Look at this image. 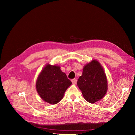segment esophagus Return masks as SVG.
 <instances>
[{"label":"esophagus","mask_w":135,"mask_h":135,"mask_svg":"<svg viewBox=\"0 0 135 135\" xmlns=\"http://www.w3.org/2000/svg\"><path fill=\"white\" fill-rule=\"evenodd\" d=\"M72 82H73V84H76V82H77V80H76V79H72Z\"/></svg>","instance_id":"34e87169"}]
</instances>
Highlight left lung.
Wrapping results in <instances>:
<instances>
[{
    "mask_svg": "<svg viewBox=\"0 0 135 135\" xmlns=\"http://www.w3.org/2000/svg\"><path fill=\"white\" fill-rule=\"evenodd\" d=\"M77 85L84 99L90 103L99 101L105 96L108 89L107 79L98 61L93 60L84 66Z\"/></svg>",
    "mask_w": 135,
    "mask_h": 135,
    "instance_id": "left-lung-1",
    "label": "left lung"
}]
</instances>
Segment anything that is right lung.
Returning a JSON list of instances; mask_svg holds the SVG:
<instances>
[{
	"label": "right lung",
	"mask_w": 135,
	"mask_h": 135,
	"mask_svg": "<svg viewBox=\"0 0 135 135\" xmlns=\"http://www.w3.org/2000/svg\"><path fill=\"white\" fill-rule=\"evenodd\" d=\"M72 84L60 67L47 64L39 74L36 82V89L44 101L55 104L64 96L66 90Z\"/></svg>",
	"instance_id": "1"
}]
</instances>
